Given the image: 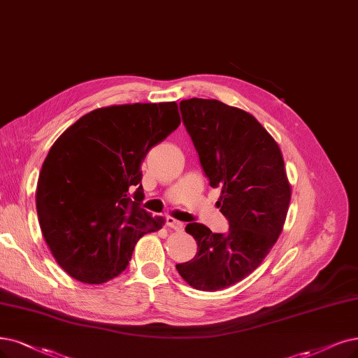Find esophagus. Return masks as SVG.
I'll list each match as a JSON object with an SVG mask.
<instances>
[{"label": "esophagus", "instance_id": "obj_1", "mask_svg": "<svg viewBox=\"0 0 358 358\" xmlns=\"http://www.w3.org/2000/svg\"><path fill=\"white\" fill-rule=\"evenodd\" d=\"M166 226L172 230H177V231H181L184 229V224L181 221H177L176 218H172V217L166 218Z\"/></svg>", "mask_w": 358, "mask_h": 358}]
</instances>
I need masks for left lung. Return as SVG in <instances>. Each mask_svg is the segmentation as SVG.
I'll list each match as a JSON object with an SVG mask.
<instances>
[{"label":"left lung","mask_w":358,"mask_h":358,"mask_svg":"<svg viewBox=\"0 0 358 358\" xmlns=\"http://www.w3.org/2000/svg\"><path fill=\"white\" fill-rule=\"evenodd\" d=\"M180 109L209 186L221 190L215 205L230 227L221 234L187 224L197 252L177 270L192 287L214 292L243 280L270 254L292 187L279 144L252 115L214 99L182 100Z\"/></svg>","instance_id":"left-lung-1"}]
</instances>
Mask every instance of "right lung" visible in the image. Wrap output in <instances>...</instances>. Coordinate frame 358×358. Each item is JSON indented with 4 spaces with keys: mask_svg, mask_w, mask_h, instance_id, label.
<instances>
[{
    "mask_svg": "<svg viewBox=\"0 0 358 358\" xmlns=\"http://www.w3.org/2000/svg\"><path fill=\"white\" fill-rule=\"evenodd\" d=\"M180 122L176 101L115 104L79 117L51 145L36 184L38 221L73 279H113L140 237L162 229L165 220L140 206V166Z\"/></svg>",
    "mask_w": 358,
    "mask_h": 358,
    "instance_id": "1",
    "label": "right lung"
}]
</instances>
